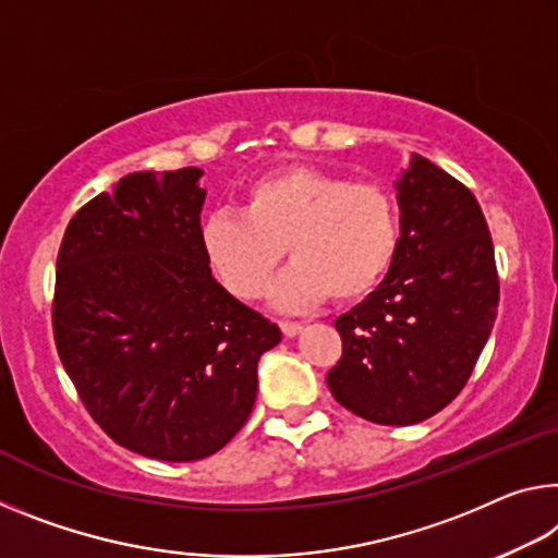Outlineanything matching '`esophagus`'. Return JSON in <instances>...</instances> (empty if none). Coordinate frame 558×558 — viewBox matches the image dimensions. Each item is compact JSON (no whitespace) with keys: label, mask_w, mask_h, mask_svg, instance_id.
<instances>
[{"label":"esophagus","mask_w":558,"mask_h":558,"mask_svg":"<svg viewBox=\"0 0 558 558\" xmlns=\"http://www.w3.org/2000/svg\"><path fill=\"white\" fill-rule=\"evenodd\" d=\"M280 330H282V335H286V338H295V335H300V330H303V325L300 323H280Z\"/></svg>","instance_id":"34e87169"}]
</instances>
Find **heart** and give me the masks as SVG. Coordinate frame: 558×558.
I'll return each mask as SVG.
<instances>
[{"label":"heart","instance_id":"heart-1","mask_svg":"<svg viewBox=\"0 0 558 558\" xmlns=\"http://www.w3.org/2000/svg\"><path fill=\"white\" fill-rule=\"evenodd\" d=\"M400 238V201L390 185L313 166L263 175L247 185L243 214L220 210L203 223L210 268L241 300L268 290L288 247L295 265L276 288L280 307L369 295L392 268Z\"/></svg>","mask_w":558,"mask_h":558}]
</instances>
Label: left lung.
I'll list each match as a JSON object with an SVG mask.
<instances>
[{
	"label": "left lung",
	"instance_id": "8db88e82",
	"mask_svg": "<svg viewBox=\"0 0 558 558\" xmlns=\"http://www.w3.org/2000/svg\"><path fill=\"white\" fill-rule=\"evenodd\" d=\"M400 251L383 286L335 320L327 387L377 424H417L464 390L499 305L494 245L474 193L427 158L397 183Z\"/></svg>",
	"mask_w": 558,
	"mask_h": 558
}]
</instances>
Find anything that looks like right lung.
<instances>
[{"mask_svg":"<svg viewBox=\"0 0 558 558\" xmlns=\"http://www.w3.org/2000/svg\"><path fill=\"white\" fill-rule=\"evenodd\" d=\"M201 168L129 173L76 210L51 303L57 352L94 422L163 462L218 452L251 417L280 327L210 276Z\"/></svg>","mask_w":558,"mask_h":558,"instance_id":"obj_1","label":"right lung"}]
</instances>
